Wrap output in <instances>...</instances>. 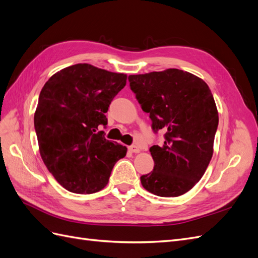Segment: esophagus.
<instances>
[{
  "label": "esophagus",
  "instance_id": "1",
  "mask_svg": "<svg viewBox=\"0 0 258 258\" xmlns=\"http://www.w3.org/2000/svg\"><path fill=\"white\" fill-rule=\"evenodd\" d=\"M128 150L131 152V153H140V147L139 146H137V145H130L129 147H128Z\"/></svg>",
  "mask_w": 258,
  "mask_h": 258
}]
</instances>
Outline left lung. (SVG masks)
<instances>
[{
  "label": "left lung",
  "instance_id": "obj_1",
  "mask_svg": "<svg viewBox=\"0 0 258 258\" xmlns=\"http://www.w3.org/2000/svg\"><path fill=\"white\" fill-rule=\"evenodd\" d=\"M128 80L153 130L166 132L163 144L150 148L155 166L141 176L142 186L159 197L181 196L200 181L212 158L218 126L212 93L205 81L178 69Z\"/></svg>",
  "mask_w": 258,
  "mask_h": 258
}]
</instances>
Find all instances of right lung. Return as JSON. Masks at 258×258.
<instances>
[{"label": "right lung", "mask_w": 258, "mask_h": 258, "mask_svg": "<svg viewBox=\"0 0 258 258\" xmlns=\"http://www.w3.org/2000/svg\"><path fill=\"white\" fill-rule=\"evenodd\" d=\"M127 75L79 63L53 74L38 97L34 114L41 157L64 188L93 194L108 183L127 147L104 138L105 113Z\"/></svg>", "instance_id": "add662e5"}]
</instances>
